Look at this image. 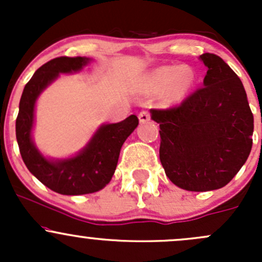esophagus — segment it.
<instances>
[{
    "label": "esophagus",
    "instance_id": "1",
    "mask_svg": "<svg viewBox=\"0 0 262 262\" xmlns=\"http://www.w3.org/2000/svg\"><path fill=\"white\" fill-rule=\"evenodd\" d=\"M138 118H139V121H141V123H147V121L150 119V114L147 112V110H143V112L139 113Z\"/></svg>",
    "mask_w": 262,
    "mask_h": 262
}]
</instances>
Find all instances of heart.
<instances>
[{"label": "heart", "instance_id": "b5f03b06", "mask_svg": "<svg viewBox=\"0 0 262 262\" xmlns=\"http://www.w3.org/2000/svg\"><path fill=\"white\" fill-rule=\"evenodd\" d=\"M194 72L189 67H160L153 71L148 80L152 92L163 91L166 102L182 99L194 83Z\"/></svg>", "mask_w": 262, "mask_h": 262}]
</instances>
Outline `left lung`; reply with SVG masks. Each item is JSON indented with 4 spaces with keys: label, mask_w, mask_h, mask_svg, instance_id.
I'll use <instances>...</instances> for the list:
<instances>
[{
    "label": "left lung",
    "mask_w": 262,
    "mask_h": 262,
    "mask_svg": "<svg viewBox=\"0 0 262 262\" xmlns=\"http://www.w3.org/2000/svg\"><path fill=\"white\" fill-rule=\"evenodd\" d=\"M204 86L179 106L150 109L160 124V160L167 178L189 191L226 186L252 148L253 115L238 76L218 55H200Z\"/></svg>",
    "instance_id": "obj_1"
}]
</instances>
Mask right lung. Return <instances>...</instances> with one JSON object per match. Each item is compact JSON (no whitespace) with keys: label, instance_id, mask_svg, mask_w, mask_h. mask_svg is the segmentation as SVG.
<instances>
[{"label":"right lung","instance_id":"obj_1","mask_svg":"<svg viewBox=\"0 0 262 262\" xmlns=\"http://www.w3.org/2000/svg\"><path fill=\"white\" fill-rule=\"evenodd\" d=\"M89 62L86 57H58L47 62L25 84L18 105L16 139L24 163L41 184L58 194H91L106 186L115 172L121 146L139 123L136 115H130L120 123L104 124L75 157L53 161L39 152L31 139L36 99L59 73L77 72Z\"/></svg>","mask_w":262,"mask_h":262}]
</instances>
